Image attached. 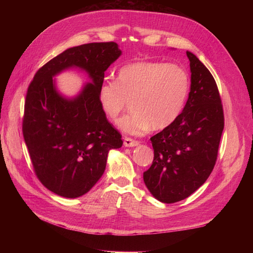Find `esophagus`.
Segmentation results:
<instances>
[{
	"label": "esophagus",
	"mask_w": 253,
	"mask_h": 253,
	"mask_svg": "<svg viewBox=\"0 0 253 253\" xmlns=\"http://www.w3.org/2000/svg\"><path fill=\"white\" fill-rule=\"evenodd\" d=\"M139 144V141L137 140H134L132 138H125V141H124V145L126 148H133V147H137V145Z\"/></svg>",
	"instance_id": "34e87169"
}]
</instances>
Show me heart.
<instances>
[{"mask_svg": "<svg viewBox=\"0 0 253 253\" xmlns=\"http://www.w3.org/2000/svg\"><path fill=\"white\" fill-rule=\"evenodd\" d=\"M190 78L185 68L163 62L129 63L117 73L116 81L105 79L98 90L99 102L112 121L125 110L126 100L132 113L118 122L126 134L141 136L173 125L185 108Z\"/></svg>", "mask_w": 253, "mask_h": 253, "instance_id": "1", "label": "heart"}]
</instances>
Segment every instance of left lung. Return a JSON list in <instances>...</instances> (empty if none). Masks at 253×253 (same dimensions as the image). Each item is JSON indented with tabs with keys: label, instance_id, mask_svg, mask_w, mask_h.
Listing matches in <instances>:
<instances>
[{
	"label": "left lung",
	"instance_id": "1",
	"mask_svg": "<svg viewBox=\"0 0 253 253\" xmlns=\"http://www.w3.org/2000/svg\"><path fill=\"white\" fill-rule=\"evenodd\" d=\"M187 103L173 125L151 137L154 159L143 181L165 204L185 200L203 186L216 162L224 112L213 76L194 53Z\"/></svg>",
	"mask_w": 253,
	"mask_h": 253
}]
</instances>
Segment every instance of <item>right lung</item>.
<instances>
[{"instance_id":"right-lung-1","label":"right lung","mask_w":253,"mask_h":253,"mask_svg":"<svg viewBox=\"0 0 253 253\" xmlns=\"http://www.w3.org/2000/svg\"><path fill=\"white\" fill-rule=\"evenodd\" d=\"M121 53L115 42L67 48L43 65L29 84L23 135L36 175L57 195L76 198L87 193L104 173L109 152L124 143L98 97L104 72ZM75 68L85 72L90 82L70 98L59 93L54 77Z\"/></svg>"}]
</instances>
